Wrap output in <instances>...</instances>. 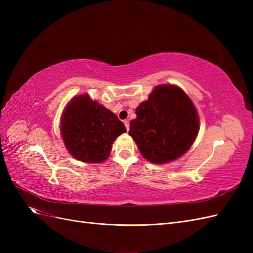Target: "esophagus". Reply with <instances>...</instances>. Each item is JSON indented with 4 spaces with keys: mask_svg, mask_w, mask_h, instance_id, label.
<instances>
[{
    "mask_svg": "<svg viewBox=\"0 0 253 253\" xmlns=\"http://www.w3.org/2000/svg\"><path fill=\"white\" fill-rule=\"evenodd\" d=\"M124 124H125V126H126V131H128V128H129V124H128V121H127V120H125V121H124Z\"/></svg>",
    "mask_w": 253,
    "mask_h": 253,
    "instance_id": "obj_1",
    "label": "esophagus"
}]
</instances>
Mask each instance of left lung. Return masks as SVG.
I'll return each mask as SVG.
<instances>
[{"label":"left lung","mask_w":253,"mask_h":253,"mask_svg":"<svg viewBox=\"0 0 253 253\" xmlns=\"http://www.w3.org/2000/svg\"><path fill=\"white\" fill-rule=\"evenodd\" d=\"M135 113L128 134L141 155L153 164L170 163L185 154L200 128L195 106L174 85L156 86Z\"/></svg>","instance_id":"8db88e82"}]
</instances>
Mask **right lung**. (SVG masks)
<instances>
[{
	"mask_svg": "<svg viewBox=\"0 0 253 253\" xmlns=\"http://www.w3.org/2000/svg\"><path fill=\"white\" fill-rule=\"evenodd\" d=\"M125 132L126 128L116 115L86 95L74 98L61 120L66 149L84 163L104 162L115 139Z\"/></svg>",
	"mask_w": 253,
	"mask_h": 253,
	"instance_id": "obj_1",
	"label": "right lung"
}]
</instances>
